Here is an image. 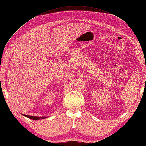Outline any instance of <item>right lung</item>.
Returning <instances> with one entry per match:
<instances>
[{
    "label": "right lung",
    "instance_id": "obj_1",
    "mask_svg": "<svg viewBox=\"0 0 146 146\" xmlns=\"http://www.w3.org/2000/svg\"><path fill=\"white\" fill-rule=\"evenodd\" d=\"M24 116H25L27 118H29L33 120H40V119H45V118H47L48 117H36V116H31V115H25V114H23Z\"/></svg>",
    "mask_w": 146,
    "mask_h": 146
}]
</instances>
